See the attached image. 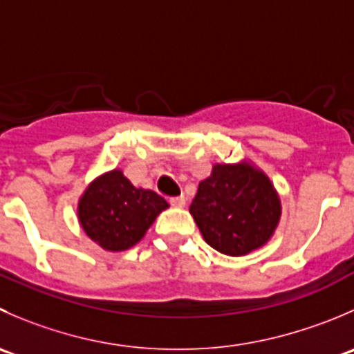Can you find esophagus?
Here are the masks:
<instances>
[{"instance_id": "1", "label": "esophagus", "mask_w": 354, "mask_h": 354, "mask_svg": "<svg viewBox=\"0 0 354 354\" xmlns=\"http://www.w3.org/2000/svg\"><path fill=\"white\" fill-rule=\"evenodd\" d=\"M185 197L183 195H180V197H171L169 198V204L173 205V207H185Z\"/></svg>"}]
</instances>
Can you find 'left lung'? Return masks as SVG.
<instances>
[{"instance_id":"left-lung-1","label":"left lung","mask_w":354,"mask_h":354,"mask_svg":"<svg viewBox=\"0 0 354 354\" xmlns=\"http://www.w3.org/2000/svg\"><path fill=\"white\" fill-rule=\"evenodd\" d=\"M205 242L226 256H243L268 242L280 219L272 181L249 162L216 164L192 201Z\"/></svg>"}]
</instances>
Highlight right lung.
<instances>
[{
  "mask_svg": "<svg viewBox=\"0 0 354 354\" xmlns=\"http://www.w3.org/2000/svg\"><path fill=\"white\" fill-rule=\"evenodd\" d=\"M167 207L169 204L160 195L133 187L122 171L114 169L86 188L79 201L77 216L93 242L105 250L119 252L138 243Z\"/></svg>",
  "mask_w": 354,
  "mask_h": 354,
  "instance_id": "right-lung-1",
  "label": "right lung"
}]
</instances>
